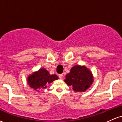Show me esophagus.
<instances>
[{"instance_id":"34e87169","label":"esophagus","mask_w":122,"mask_h":122,"mask_svg":"<svg viewBox=\"0 0 122 122\" xmlns=\"http://www.w3.org/2000/svg\"><path fill=\"white\" fill-rule=\"evenodd\" d=\"M58 77H59V78L60 79H62V77H63V74H60V75H58Z\"/></svg>"}]
</instances>
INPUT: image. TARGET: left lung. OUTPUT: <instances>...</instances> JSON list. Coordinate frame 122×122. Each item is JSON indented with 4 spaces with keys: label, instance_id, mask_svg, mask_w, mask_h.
I'll return each instance as SVG.
<instances>
[{
    "label": "left lung",
    "instance_id": "left-lung-1",
    "mask_svg": "<svg viewBox=\"0 0 122 122\" xmlns=\"http://www.w3.org/2000/svg\"><path fill=\"white\" fill-rule=\"evenodd\" d=\"M65 78V82L76 92H85L93 82V74L85 66H73Z\"/></svg>",
    "mask_w": 122,
    "mask_h": 122
}]
</instances>
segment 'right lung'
<instances>
[{
	"label": "right lung",
	"mask_w": 122,
	"mask_h": 122,
	"mask_svg": "<svg viewBox=\"0 0 122 122\" xmlns=\"http://www.w3.org/2000/svg\"><path fill=\"white\" fill-rule=\"evenodd\" d=\"M58 79L56 75H50L45 68H41L28 77L27 82L29 86L34 90L45 89L47 85Z\"/></svg>",
	"instance_id": "obj_1"
}]
</instances>
